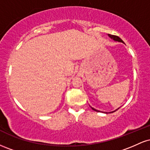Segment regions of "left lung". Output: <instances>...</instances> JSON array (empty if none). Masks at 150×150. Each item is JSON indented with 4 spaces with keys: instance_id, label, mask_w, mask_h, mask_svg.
I'll list each match as a JSON object with an SVG mask.
<instances>
[{
    "instance_id": "8db88e82",
    "label": "left lung",
    "mask_w": 150,
    "mask_h": 150,
    "mask_svg": "<svg viewBox=\"0 0 150 150\" xmlns=\"http://www.w3.org/2000/svg\"><path fill=\"white\" fill-rule=\"evenodd\" d=\"M108 37H111V39H113V40L117 41V42H123V40H122V39H120V37H118V36H116V35H111V34H108ZM91 108H92V109L94 110V111H98V112H99V111H98V110L94 109V108H93L92 107H91ZM113 112H112V113H113Z\"/></svg>"
}]
</instances>
